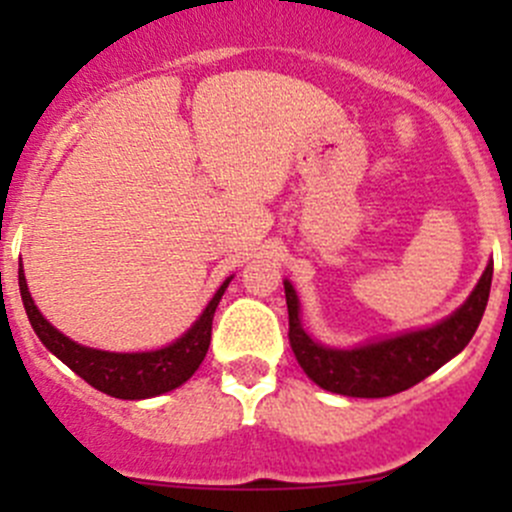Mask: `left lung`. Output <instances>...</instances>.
Listing matches in <instances>:
<instances>
[{"label":"left lung","instance_id":"left-lung-1","mask_svg":"<svg viewBox=\"0 0 512 512\" xmlns=\"http://www.w3.org/2000/svg\"><path fill=\"white\" fill-rule=\"evenodd\" d=\"M493 260L480 275L478 285L466 302L441 322L423 329L376 339L352 349L327 347L312 339L302 327L299 299L292 282L285 280V297L289 312V347L297 356L304 374L332 394L354 396V399H384L399 391L411 389L418 381L441 369L446 361L461 354L476 334L488 304Z\"/></svg>","mask_w":512,"mask_h":512}]
</instances>
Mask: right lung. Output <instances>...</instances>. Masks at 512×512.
<instances>
[{"label":"right lung","mask_w":512,"mask_h":512,"mask_svg":"<svg viewBox=\"0 0 512 512\" xmlns=\"http://www.w3.org/2000/svg\"><path fill=\"white\" fill-rule=\"evenodd\" d=\"M232 277H227L208 307L203 309L193 327L175 339L168 347L153 349V352H103V349L84 347V344L74 342L59 329L51 327L49 319L39 312L34 304L32 294H29L27 277H24L22 265H19V292H22L24 309L32 322L36 337L41 339L51 354L59 356L74 374H79L86 384L94 389L103 391L116 399H153V396L165 394V391L178 389L180 384L190 379L203 364L205 354L210 347V334H213V317L218 309L220 299H223L227 285Z\"/></svg>","instance_id":"obj_1"}]
</instances>
